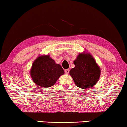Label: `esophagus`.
Wrapping results in <instances>:
<instances>
[{
  "label": "esophagus",
  "instance_id": "34e87169",
  "mask_svg": "<svg viewBox=\"0 0 127 127\" xmlns=\"http://www.w3.org/2000/svg\"><path fill=\"white\" fill-rule=\"evenodd\" d=\"M64 72H65L66 74H68L69 72V69H66L64 70Z\"/></svg>",
  "mask_w": 127,
  "mask_h": 127
}]
</instances>
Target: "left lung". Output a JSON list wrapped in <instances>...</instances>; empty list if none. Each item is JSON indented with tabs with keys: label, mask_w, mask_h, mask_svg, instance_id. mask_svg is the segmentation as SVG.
<instances>
[{
	"label": "left lung",
	"mask_w": 127,
	"mask_h": 127,
	"mask_svg": "<svg viewBox=\"0 0 127 127\" xmlns=\"http://www.w3.org/2000/svg\"><path fill=\"white\" fill-rule=\"evenodd\" d=\"M74 64L75 67L70 70L69 74L77 87L89 89L97 82L101 71L92 55L79 54Z\"/></svg>",
	"instance_id": "left-lung-1"
}]
</instances>
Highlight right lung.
<instances>
[{"mask_svg":"<svg viewBox=\"0 0 127 127\" xmlns=\"http://www.w3.org/2000/svg\"><path fill=\"white\" fill-rule=\"evenodd\" d=\"M30 72L34 83L44 88L52 86L64 73L61 65L56 64L49 55L38 57L33 62Z\"/></svg>","mask_w":127,"mask_h":127,"instance_id":"obj_1","label":"right lung"}]
</instances>
